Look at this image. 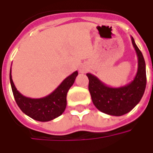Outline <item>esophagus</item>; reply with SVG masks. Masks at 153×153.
I'll return each mask as SVG.
<instances>
[{
    "label": "esophagus",
    "instance_id": "34e87169",
    "mask_svg": "<svg viewBox=\"0 0 153 153\" xmlns=\"http://www.w3.org/2000/svg\"><path fill=\"white\" fill-rule=\"evenodd\" d=\"M87 70H88L87 67H86L85 66H82L80 67V69H79V71H80V73H86Z\"/></svg>",
    "mask_w": 153,
    "mask_h": 153
}]
</instances>
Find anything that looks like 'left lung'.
Segmentation results:
<instances>
[{
  "mask_svg": "<svg viewBox=\"0 0 153 153\" xmlns=\"http://www.w3.org/2000/svg\"><path fill=\"white\" fill-rule=\"evenodd\" d=\"M131 38V42L138 58L137 73L132 81L120 87H108L97 77L87 73L92 102L100 111L115 116L127 114L138 104L146 87V66L141 51Z\"/></svg>",
  "mask_w": 153,
  "mask_h": 153,
  "instance_id": "obj_1",
  "label": "left lung"
}]
</instances>
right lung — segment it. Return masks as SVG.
<instances>
[{
  "instance_id": "obj_1",
  "label": "right lung",
  "mask_w": 153,
  "mask_h": 153,
  "mask_svg": "<svg viewBox=\"0 0 153 153\" xmlns=\"http://www.w3.org/2000/svg\"><path fill=\"white\" fill-rule=\"evenodd\" d=\"M78 71L66 77L62 83L50 95L40 99H32L22 95L12 79L11 70L9 79L15 101L20 109L30 118L41 122H47L57 118L64 112L66 107V95L74 84Z\"/></svg>"
}]
</instances>
